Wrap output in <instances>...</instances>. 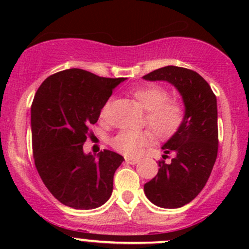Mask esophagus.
<instances>
[{"label": "esophagus", "mask_w": 249, "mask_h": 249, "mask_svg": "<svg viewBox=\"0 0 249 249\" xmlns=\"http://www.w3.org/2000/svg\"><path fill=\"white\" fill-rule=\"evenodd\" d=\"M125 161H126L127 164H130V165H136L137 162L139 161V159H137V158H126V159H125Z\"/></svg>", "instance_id": "34e87169"}]
</instances>
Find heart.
<instances>
[{
    "mask_svg": "<svg viewBox=\"0 0 249 249\" xmlns=\"http://www.w3.org/2000/svg\"><path fill=\"white\" fill-rule=\"evenodd\" d=\"M132 98L146 111L145 123L158 138H168L179 130L185 119V107L176 98H170V93L159 85L139 87L131 91ZM108 103L103 107L105 115ZM152 141L150 131H122L111 139V145L116 151L127 157H134L142 148Z\"/></svg>",
    "mask_w": 249,
    "mask_h": 249,
    "instance_id": "1",
    "label": "heart"
}]
</instances>
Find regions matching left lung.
Returning <instances> with one entry per match:
<instances>
[{"label": "left lung", "mask_w": 249, "mask_h": 249, "mask_svg": "<svg viewBox=\"0 0 249 249\" xmlns=\"http://www.w3.org/2000/svg\"><path fill=\"white\" fill-rule=\"evenodd\" d=\"M146 81L171 83L182 97L185 119L162 145L157 176L144 185L145 196L162 208H178L201 192L218 156V108L210 84L196 71L186 68H160L142 77ZM174 154L170 163L164 159Z\"/></svg>", "instance_id": "left-lung-1"}]
</instances>
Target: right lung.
<instances>
[{"label":"right lung","mask_w":249,"mask_h":249,"mask_svg":"<svg viewBox=\"0 0 249 249\" xmlns=\"http://www.w3.org/2000/svg\"><path fill=\"white\" fill-rule=\"evenodd\" d=\"M125 78H105L82 69L53 73L31 105L33 153L42 181L65 206L93 210L112 194L113 176L124 158L110 150L85 154L90 136L112 90Z\"/></svg>","instance_id":"obj_1"}]
</instances>
